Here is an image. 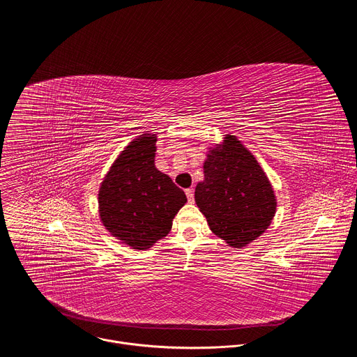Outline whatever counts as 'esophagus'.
I'll list each match as a JSON object with an SVG mask.
<instances>
[{
  "label": "esophagus",
  "mask_w": 357,
  "mask_h": 357,
  "mask_svg": "<svg viewBox=\"0 0 357 357\" xmlns=\"http://www.w3.org/2000/svg\"><path fill=\"white\" fill-rule=\"evenodd\" d=\"M185 193H186V197H188V200L192 203V202H193V199H195V193H193V189H186V190H185Z\"/></svg>",
  "instance_id": "34e87169"
}]
</instances>
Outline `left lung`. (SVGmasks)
Listing matches in <instances>:
<instances>
[{
    "label": "left lung",
    "mask_w": 357,
    "mask_h": 357,
    "mask_svg": "<svg viewBox=\"0 0 357 357\" xmlns=\"http://www.w3.org/2000/svg\"><path fill=\"white\" fill-rule=\"evenodd\" d=\"M196 185L195 202L211 230L230 247L259 238L275 216L277 199L270 179L236 135L211 146Z\"/></svg>",
    "instance_id": "obj_1"
}]
</instances>
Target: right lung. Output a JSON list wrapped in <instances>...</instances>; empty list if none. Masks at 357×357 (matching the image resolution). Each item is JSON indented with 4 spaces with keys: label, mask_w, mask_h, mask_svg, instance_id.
<instances>
[{
    "label": "right lung",
    "mask_w": 357,
    "mask_h": 357,
    "mask_svg": "<svg viewBox=\"0 0 357 357\" xmlns=\"http://www.w3.org/2000/svg\"><path fill=\"white\" fill-rule=\"evenodd\" d=\"M157 134L134 138L98 189V216L107 231L134 250L164 238L186 203L185 192L155 167Z\"/></svg>",
    "instance_id": "right-lung-1"
}]
</instances>
